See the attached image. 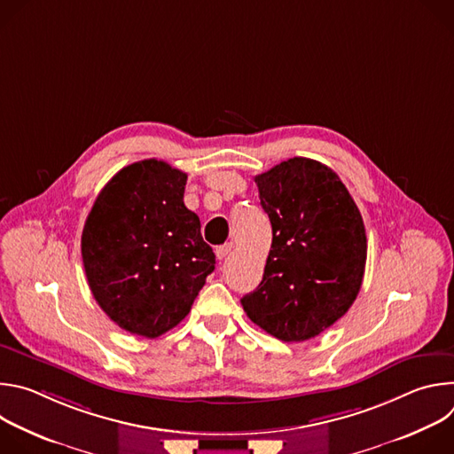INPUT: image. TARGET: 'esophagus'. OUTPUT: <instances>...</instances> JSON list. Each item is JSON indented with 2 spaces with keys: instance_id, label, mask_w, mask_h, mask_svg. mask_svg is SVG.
<instances>
[{
  "instance_id": "esophagus-1",
  "label": "esophagus",
  "mask_w": 454,
  "mask_h": 454,
  "mask_svg": "<svg viewBox=\"0 0 454 454\" xmlns=\"http://www.w3.org/2000/svg\"><path fill=\"white\" fill-rule=\"evenodd\" d=\"M231 249H233V244H231V242L223 244V246L215 247V256L219 258V261H223V258H226V256L231 253Z\"/></svg>"
}]
</instances>
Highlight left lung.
I'll list each match as a JSON object with an SVG mask.
<instances>
[{
  "label": "left lung",
  "instance_id": "8db88e82",
  "mask_svg": "<svg viewBox=\"0 0 454 454\" xmlns=\"http://www.w3.org/2000/svg\"><path fill=\"white\" fill-rule=\"evenodd\" d=\"M254 183L273 242L262 282L240 303L268 334L307 341L357 298L366 264L363 217L340 176L316 160L291 158Z\"/></svg>",
  "mask_w": 454,
  "mask_h": 454
}]
</instances>
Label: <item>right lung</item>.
Returning <instances> with one entry per match:
<instances>
[{
    "mask_svg": "<svg viewBox=\"0 0 454 454\" xmlns=\"http://www.w3.org/2000/svg\"><path fill=\"white\" fill-rule=\"evenodd\" d=\"M186 174L161 160L123 167L82 230V262L100 309L123 331L158 338L190 312L215 254L183 203Z\"/></svg>",
    "mask_w": 454,
    "mask_h": 454,
    "instance_id": "right-lung-1",
    "label": "right lung"
}]
</instances>
